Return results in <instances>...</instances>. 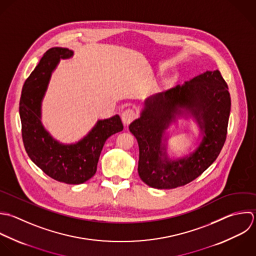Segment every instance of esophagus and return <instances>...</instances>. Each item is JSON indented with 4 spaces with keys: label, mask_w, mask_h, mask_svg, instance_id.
Here are the masks:
<instances>
[{
    "label": "esophagus",
    "mask_w": 256,
    "mask_h": 256,
    "mask_svg": "<svg viewBox=\"0 0 256 256\" xmlns=\"http://www.w3.org/2000/svg\"><path fill=\"white\" fill-rule=\"evenodd\" d=\"M134 118H136V112L130 108L124 110L122 114V120L124 126H128Z\"/></svg>",
    "instance_id": "obj_1"
}]
</instances>
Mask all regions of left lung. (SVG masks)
Instances as JSON below:
<instances>
[{
  "label": "left lung",
  "mask_w": 256,
  "mask_h": 256,
  "mask_svg": "<svg viewBox=\"0 0 256 256\" xmlns=\"http://www.w3.org/2000/svg\"><path fill=\"white\" fill-rule=\"evenodd\" d=\"M230 106L228 86L218 70L148 98L140 116L130 124L140 148L138 170L142 180L154 188L170 190L198 178L226 142ZM182 115L196 120L203 140L186 157L172 160L163 142L165 130Z\"/></svg>",
  "instance_id": "left-lung-1"
}]
</instances>
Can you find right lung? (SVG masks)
Returning a JSON list of instances; mask_svg holds the SVG:
<instances>
[{
    "label": "right lung",
    "mask_w": 256,
    "mask_h": 256,
    "mask_svg": "<svg viewBox=\"0 0 256 256\" xmlns=\"http://www.w3.org/2000/svg\"><path fill=\"white\" fill-rule=\"evenodd\" d=\"M74 52L66 48L46 50L26 80L20 100L22 136L32 162L50 178L68 184H80L92 178L106 140L124 130L120 116L98 120L90 132L76 144L56 140L42 124V102L52 70L60 58Z\"/></svg>",
    "instance_id": "1"
}]
</instances>
